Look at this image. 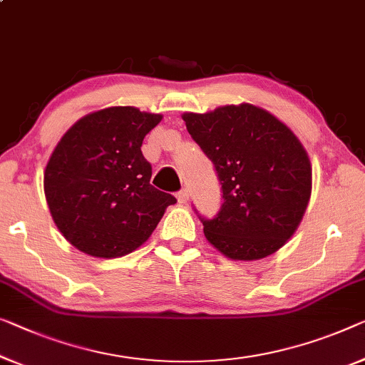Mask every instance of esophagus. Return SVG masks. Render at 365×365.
<instances>
[{
	"label": "esophagus",
	"mask_w": 365,
	"mask_h": 365,
	"mask_svg": "<svg viewBox=\"0 0 365 365\" xmlns=\"http://www.w3.org/2000/svg\"><path fill=\"white\" fill-rule=\"evenodd\" d=\"M177 200H178V203H187V201H188L187 190H180V192L177 193Z\"/></svg>",
	"instance_id": "obj_1"
}]
</instances>
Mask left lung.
Masks as SVG:
<instances>
[{
    "label": "left lung",
    "instance_id": "obj_1",
    "mask_svg": "<svg viewBox=\"0 0 365 365\" xmlns=\"http://www.w3.org/2000/svg\"><path fill=\"white\" fill-rule=\"evenodd\" d=\"M192 139L215 167L222 205L201 216L208 241L230 259L267 257L292 237L312 193V165L300 140L257 106L187 113Z\"/></svg>",
    "mask_w": 365,
    "mask_h": 365
}]
</instances>
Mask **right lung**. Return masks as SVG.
Instances as JSON below:
<instances>
[{"label":"right lung","instance_id":"add662e5","mask_svg":"<svg viewBox=\"0 0 365 365\" xmlns=\"http://www.w3.org/2000/svg\"><path fill=\"white\" fill-rule=\"evenodd\" d=\"M160 114L133 106L91 113L65 133L43 173L47 205L65 239L93 257H121L145 242L177 198L150 185L140 150Z\"/></svg>","mask_w":365,"mask_h":365}]
</instances>
